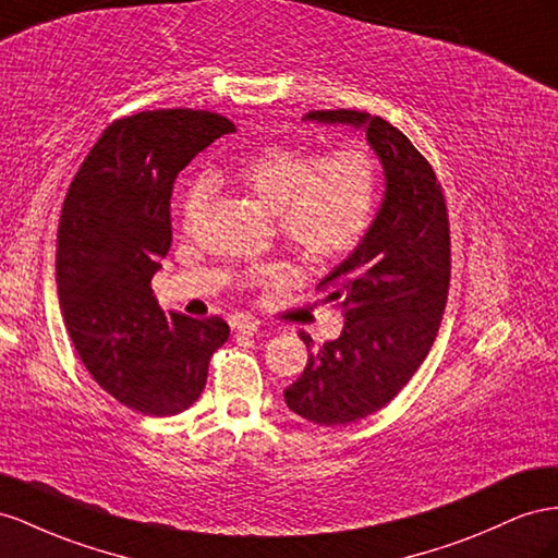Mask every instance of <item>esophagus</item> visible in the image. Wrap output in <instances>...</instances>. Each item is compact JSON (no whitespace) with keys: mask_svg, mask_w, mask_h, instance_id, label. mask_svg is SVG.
<instances>
[{"mask_svg":"<svg viewBox=\"0 0 558 558\" xmlns=\"http://www.w3.org/2000/svg\"><path fill=\"white\" fill-rule=\"evenodd\" d=\"M232 328L236 330V333H244V336H255L258 333V328H260V322L258 319H253V316H234L232 319Z\"/></svg>","mask_w":558,"mask_h":558,"instance_id":"34e87169","label":"esophagus"}]
</instances>
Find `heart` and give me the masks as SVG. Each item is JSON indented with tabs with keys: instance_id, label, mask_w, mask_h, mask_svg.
<instances>
[{
	"instance_id": "1",
	"label": "heart",
	"mask_w": 558,
	"mask_h": 558,
	"mask_svg": "<svg viewBox=\"0 0 558 558\" xmlns=\"http://www.w3.org/2000/svg\"><path fill=\"white\" fill-rule=\"evenodd\" d=\"M234 175L260 206L277 214L279 234L312 260L340 258L366 234L375 210L378 173L364 147H344L316 157L310 149L269 145L239 161ZM210 197V180H194L183 199L190 232ZM289 267L269 265L251 281H281Z\"/></svg>"
}]
</instances>
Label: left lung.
I'll return each mask as SVG.
<instances>
[{"label":"left lung","instance_id":"obj_1","mask_svg":"<svg viewBox=\"0 0 558 558\" xmlns=\"http://www.w3.org/2000/svg\"><path fill=\"white\" fill-rule=\"evenodd\" d=\"M305 122L361 129L383 163L385 197L359 246L319 289L344 310L342 333L310 352L283 389L289 409L316 425L356 423L380 411L429 354L450 281V234L441 183L405 135L359 110H316Z\"/></svg>","mask_w":558,"mask_h":558}]
</instances>
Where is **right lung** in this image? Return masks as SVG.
I'll list each match as a JSON object with an SVG mask.
<instances>
[{
  "label": "right lung",
  "mask_w": 558,
  "mask_h": 558,
  "mask_svg": "<svg viewBox=\"0 0 558 558\" xmlns=\"http://www.w3.org/2000/svg\"><path fill=\"white\" fill-rule=\"evenodd\" d=\"M236 131L204 110H155L110 124L72 178L58 222V305L94 380L143 415L183 413L230 338L220 316L163 314L153 277L171 248V192L202 149Z\"/></svg>",
  "instance_id": "1"
}]
</instances>
